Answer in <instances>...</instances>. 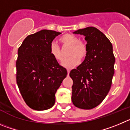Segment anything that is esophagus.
Wrapping results in <instances>:
<instances>
[{
    "label": "esophagus",
    "instance_id": "34e87169",
    "mask_svg": "<svg viewBox=\"0 0 130 130\" xmlns=\"http://www.w3.org/2000/svg\"><path fill=\"white\" fill-rule=\"evenodd\" d=\"M67 74H68V75H69V73H70V70L69 69H67Z\"/></svg>",
    "mask_w": 130,
    "mask_h": 130
}]
</instances>
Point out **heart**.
<instances>
[{
	"mask_svg": "<svg viewBox=\"0 0 130 130\" xmlns=\"http://www.w3.org/2000/svg\"><path fill=\"white\" fill-rule=\"evenodd\" d=\"M63 46H69L68 52V58L64 59L61 63L63 67L67 69H72L80 63V59L84 60L88 53V47L86 43L79 39L78 37L72 34H65L59 38ZM50 53L56 61H60L63 58L61 49L56 43H52L50 46Z\"/></svg>",
	"mask_w": 130,
	"mask_h": 130,
	"instance_id": "b5f03b06",
	"label": "heart"
}]
</instances>
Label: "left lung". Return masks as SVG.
<instances>
[{
	"label": "left lung",
	"instance_id": "obj_1",
	"mask_svg": "<svg viewBox=\"0 0 130 130\" xmlns=\"http://www.w3.org/2000/svg\"><path fill=\"white\" fill-rule=\"evenodd\" d=\"M74 34L84 35L88 53L81 65L72 70V102L78 108L91 109L106 98L111 86L115 61L112 44L94 27L79 29Z\"/></svg>",
	"mask_w": 130,
	"mask_h": 130
}]
</instances>
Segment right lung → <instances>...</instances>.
<instances>
[{"label":"right lung","instance_id":"add662e5","mask_svg":"<svg viewBox=\"0 0 130 130\" xmlns=\"http://www.w3.org/2000/svg\"><path fill=\"white\" fill-rule=\"evenodd\" d=\"M60 32L43 30L29 35L18 49L16 81L30 108L46 110L54 106L55 94L67 74L50 53V46Z\"/></svg>","mask_w":130,"mask_h":130}]
</instances>
